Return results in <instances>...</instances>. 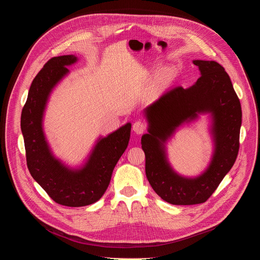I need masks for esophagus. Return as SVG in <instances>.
<instances>
[{
	"mask_svg": "<svg viewBox=\"0 0 260 260\" xmlns=\"http://www.w3.org/2000/svg\"><path fill=\"white\" fill-rule=\"evenodd\" d=\"M145 129H146V125H145V123H144L143 121H141V120H138V121H136V122L133 124V131H134L136 134H138V135L143 134V133L145 132Z\"/></svg>",
	"mask_w": 260,
	"mask_h": 260,
	"instance_id": "obj_1",
	"label": "esophagus"
}]
</instances>
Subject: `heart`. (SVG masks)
<instances>
[{
    "label": "heart",
    "mask_w": 260,
    "mask_h": 260,
    "mask_svg": "<svg viewBox=\"0 0 260 260\" xmlns=\"http://www.w3.org/2000/svg\"><path fill=\"white\" fill-rule=\"evenodd\" d=\"M148 75H149V74H148ZM174 78H175V71L171 68H165L157 74L154 81V86L156 88L166 87L173 82Z\"/></svg>",
    "instance_id": "b5f03b06"
}]
</instances>
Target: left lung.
I'll return each mask as SVG.
<instances>
[{"mask_svg":"<svg viewBox=\"0 0 260 260\" xmlns=\"http://www.w3.org/2000/svg\"><path fill=\"white\" fill-rule=\"evenodd\" d=\"M192 62L201 74L194 84L169 89L143 110L148 124L141 139L146 177L157 196L172 205L205 203L233 168L240 146L242 109L230 76L214 60ZM200 115H208L212 155L201 174L184 176L171 167L166 145L181 126Z\"/></svg>","mask_w":260,"mask_h":260,"instance_id":"obj_1","label":"left lung"}]
</instances>
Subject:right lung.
<instances>
[{
	"label": "right lung",
	"instance_id": "add662e5",
	"mask_svg": "<svg viewBox=\"0 0 260 260\" xmlns=\"http://www.w3.org/2000/svg\"><path fill=\"white\" fill-rule=\"evenodd\" d=\"M78 60L69 54L45 63L31 82L20 119L31 177L55 203L67 207L88 206L103 197L128 145L132 129V123L126 122L106 137L100 136L79 166H69L54 155L43 128L45 111L52 91L70 74L67 67Z\"/></svg>",
	"mask_w": 260,
	"mask_h": 260
}]
</instances>
